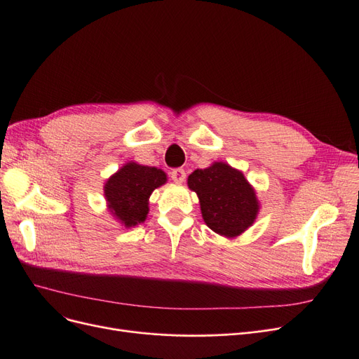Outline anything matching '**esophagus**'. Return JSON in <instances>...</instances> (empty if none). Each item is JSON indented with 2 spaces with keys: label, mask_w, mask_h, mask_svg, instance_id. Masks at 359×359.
Masks as SVG:
<instances>
[{
  "label": "esophagus",
  "mask_w": 359,
  "mask_h": 359,
  "mask_svg": "<svg viewBox=\"0 0 359 359\" xmlns=\"http://www.w3.org/2000/svg\"><path fill=\"white\" fill-rule=\"evenodd\" d=\"M170 178L173 182H184L186 180V170L178 168V169H172L170 172Z\"/></svg>",
  "instance_id": "esophagus-1"
}]
</instances>
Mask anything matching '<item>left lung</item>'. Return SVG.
Returning <instances> with one entry per match:
<instances>
[{"instance_id":"8db88e82","label":"left lung","mask_w":359,"mask_h":359,"mask_svg":"<svg viewBox=\"0 0 359 359\" xmlns=\"http://www.w3.org/2000/svg\"><path fill=\"white\" fill-rule=\"evenodd\" d=\"M189 187L196 191L203 220L214 232L233 238L253 224L259 211L256 193L240 170L214 163L194 170Z\"/></svg>"}]
</instances>
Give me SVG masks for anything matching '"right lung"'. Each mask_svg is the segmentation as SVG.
<instances>
[{
    "instance_id": "right-lung-1",
    "label": "right lung",
    "mask_w": 359,
    "mask_h": 359,
    "mask_svg": "<svg viewBox=\"0 0 359 359\" xmlns=\"http://www.w3.org/2000/svg\"><path fill=\"white\" fill-rule=\"evenodd\" d=\"M166 182L161 169L127 163L107 180L104 194L109 210L127 227L142 223L148 214V198Z\"/></svg>"
}]
</instances>
